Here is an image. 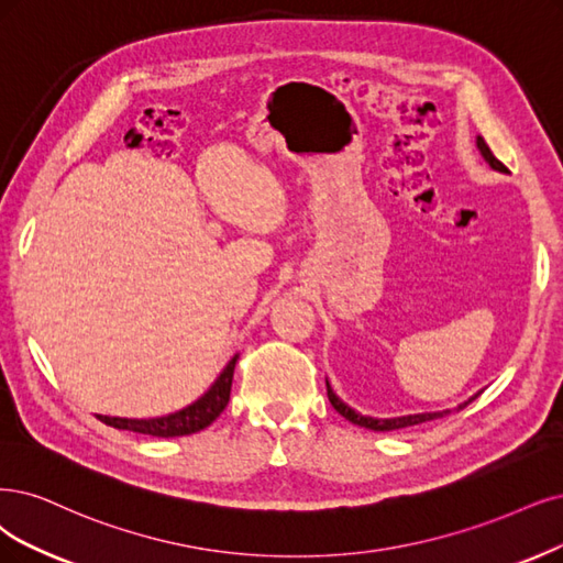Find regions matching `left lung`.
I'll return each mask as SVG.
<instances>
[{
  "label": "left lung",
  "mask_w": 563,
  "mask_h": 563,
  "mask_svg": "<svg viewBox=\"0 0 563 563\" xmlns=\"http://www.w3.org/2000/svg\"><path fill=\"white\" fill-rule=\"evenodd\" d=\"M477 151H481V155L485 157V162L492 166L494 172H501V174H508V169L506 166L498 162L496 157H494V153L489 151V145L485 143V139L483 136H477ZM327 397H329V401H331V406L336 408V412H341L343 418L347 420V422H352V424H357V427H364V429H371V431H394V429H404V427H412V424H422V422H429V420H435V418H445L448 412H452V410H439V412H418V415H404V418H371V415H362V412H357L355 408H350L347 404H343L336 394H334V389H331V385L327 383ZM477 397V394H475ZM475 397H471L468 401H464V404H460L456 406V410H462V408H466Z\"/></svg>",
  "instance_id": "left-lung-1"
}]
</instances>
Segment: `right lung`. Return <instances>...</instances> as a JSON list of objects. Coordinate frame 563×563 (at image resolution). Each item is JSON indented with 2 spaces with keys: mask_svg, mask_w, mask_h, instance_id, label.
<instances>
[{
  "mask_svg": "<svg viewBox=\"0 0 563 563\" xmlns=\"http://www.w3.org/2000/svg\"><path fill=\"white\" fill-rule=\"evenodd\" d=\"M236 360H239V355H234L232 362L222 368L220 378L211 385V389H208L201 399H197L192 406H187L178 412L164 415V418H151V420L109 418V415H97V418L109 427L136 431V433H148V435H157V439H176V435L197 433V431L206 429L208 424H213L220 418V412L227 408L229 391H232Z\"/></svg>",
  "mask_w": 563,
  "mask_h": 563,
  "instance_id": "obj_1",
  "label": "right lung"
}]
</instances>
